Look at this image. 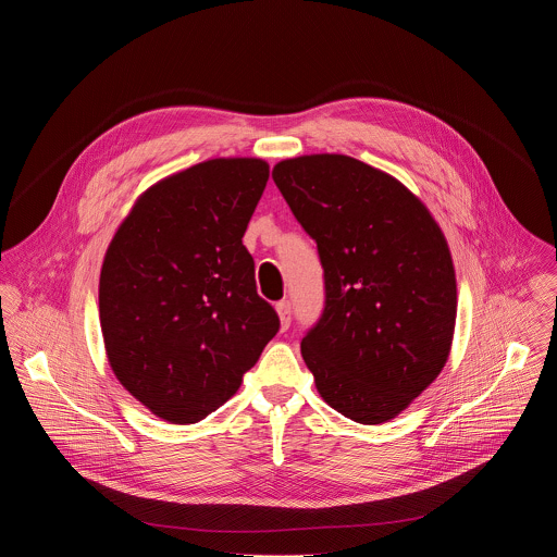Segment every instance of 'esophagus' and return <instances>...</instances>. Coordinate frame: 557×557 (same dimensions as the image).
Returning <instances> with one entry per match:
<instances>
[{"label":"esophagus","mask_w":557,"mask_h":557,"mask_svg":"<svg viewBox=\"0 0 557 557\" xmlns=\"http://www.w3.org/2000/svg\"><path fill=\"white\" fill-rule=\"evenodd\" d=\"M277 314H280V324H282V331H288V326H290V320H293V310H290V301H286V299H282V301H277Z\"/></svg>","instance_id":"esophagus-1"}]
</instances>
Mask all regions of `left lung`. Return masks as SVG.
<instances>
[{
	"label": "left lung",
	"mask_w": 557,
	"mask_h": 557,
	"mask_svg": "<svg viewBox=\"0 0 557 557\" xmlns=\"http://www.w3.org/2000/svg\"><path fill=\"white\" fill-rule=\"evenodd\" d=\"M273 181L324 269V310L301 339L314 385L350 421H389L449 355L456 277L445 235L399 181L350 156L288 158Z\"/></svg>",
	"instance_id": "8db88e82"
}]
</instances>
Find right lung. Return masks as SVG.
<instances>
[{
    "instance_id": "add662e5",
    "label": "right lung",
    "mask_w": 557,
    "mask_h": 557,
    "mask_svg": "<svg viewBox=\"0 0 557 557\" xmlns=\"http://www.w3.org/2000/svg\"><path fill=\"white\" fill-rule=\"evenodd\" d=\"M260 158H213L149 187L106 253L99 314L123 387L170 423L226 404L277 335L243 245L264 194Z\"/></svg>"
}]
</instances>
